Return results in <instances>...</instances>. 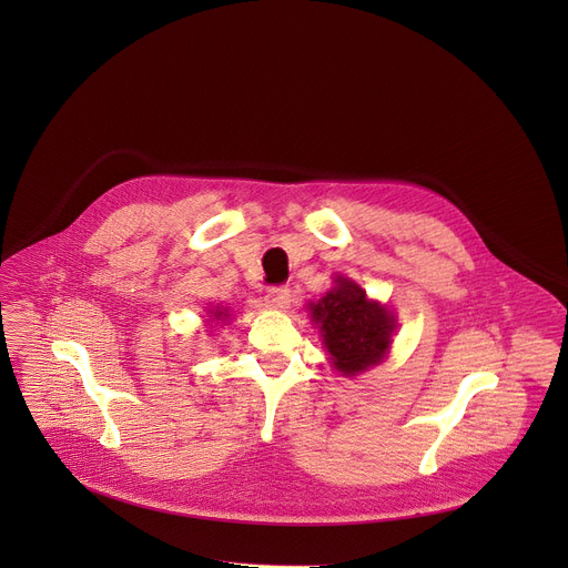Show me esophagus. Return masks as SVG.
<instances>
[{
	"label": "esophagus",
	"mask_w": 568,
	"mask_h": 568,
	"mask_svg": "<svg viewBox=\"0 0 568 568\" xmlns=\"http://www.w3.org/2000/svg\"><path fill=\"white\" fill-rule=\"evenodd\" d=\"M290 301H292V296H290V290H285V287L270 290L265 296V305L270 310H285L290 305Z\"/></svg>",
	"instance_id": "34e87169"
}]
</instances>
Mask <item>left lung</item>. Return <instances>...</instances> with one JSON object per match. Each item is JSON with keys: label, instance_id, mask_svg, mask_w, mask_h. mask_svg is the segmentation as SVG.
<instances>
[{"label": "left lung", "instance_id": "obj_1", "mask_svg": "<svg viewBox=\"0 0 568 568\" xmlns=\"http://www.w3.org/2000/svg\"><path fill=\"white\" fill-rule=\"evenodd\" d=\"M307 310L333 366L342 375L353 377L386 357L397 328L395 314L386 305L371 301L355 281L337 274L335 287L318 303H310Z\"/></svg>", "mask_w": 568, "mask_h": 568}]
</instances>
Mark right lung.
<instances>
[{
    "instance_id": "obj_1",
    "label": "right lung",
    "mask_w": 568,
    "mask_h": 568,
    "mask_svg": "<svg viewBox=\"0 0 568 568\" xmlns=\"http://www.w3.org/2000/svg\"><path fill=\"white\" fill-rule=\"evenodd\" d=\"M209 316H211L213 321H224V318H229V307L215 305L213 310H209Z\"/></svg>"
}]
</instances>
